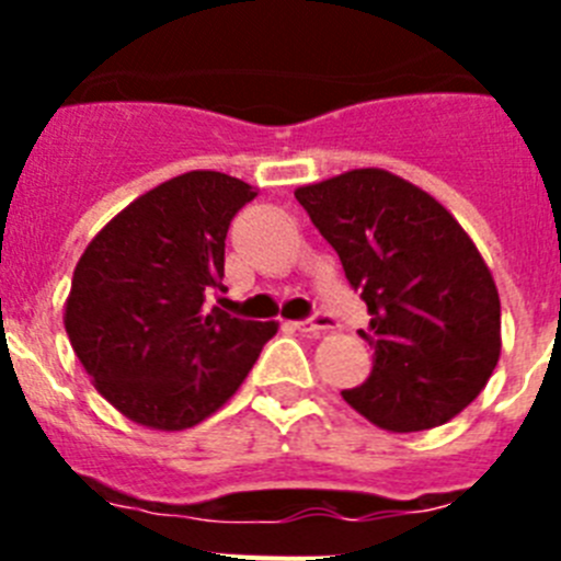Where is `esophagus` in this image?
Listing matches in <instances>:
<instances>
[{
  "mask_svg": "<svg viewBox=\"0 0 561 561\" xmlns=\"http://www.w3.org/2000/svg\"><path fill=\"white\" fill-rule=\"evenodd\" d=\"M297 331H304V334H311V336H320V334H329V331L336 329V320L329 314H314L309 317V320H300V323H295Z\"/></svg>",
  "mask_w": 561,
  "mask_h": 561,
  "instance_id": "1",
  "label": "esophagus"
}]
</instances>
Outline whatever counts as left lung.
Segmentation results:
<instances>
[{
    "instance_id": "1",
    "label": "left lung",
    "mask_w": 561,
    "mask_h": 561,
    "mask_svg": "<svg viewBox=\"0 0 561 561\" xmlns=\"http://www.w3.org/2000/svg\"><path fill=\"white\" fill-rule=\"evenodd\" d=\"M295 199L368 306L374 370L342 399L390 433L447 424L500 359V295L478 247L427 191L381 168L304 185Z\"/></svg>"
}]
</instances>
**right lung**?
Wrapping results in <instances>:
<instances>
[{"instance_id":"1","label":"right lung","mask_w":561,"mask_h":561,"mask_svg":"<svg viewBox=\"0 0 561 561\" xmlns=\"http://www.w3.org/2000/svg\"><path fill=\"white\" fill-rule=\"evenodd\" d=\"M257 193L219 171H191L142 193L83 250L64 329L98 393L142 427H196L241 388L277 323L227 314L230 221Z\"/></svg>"}]
</instances>
